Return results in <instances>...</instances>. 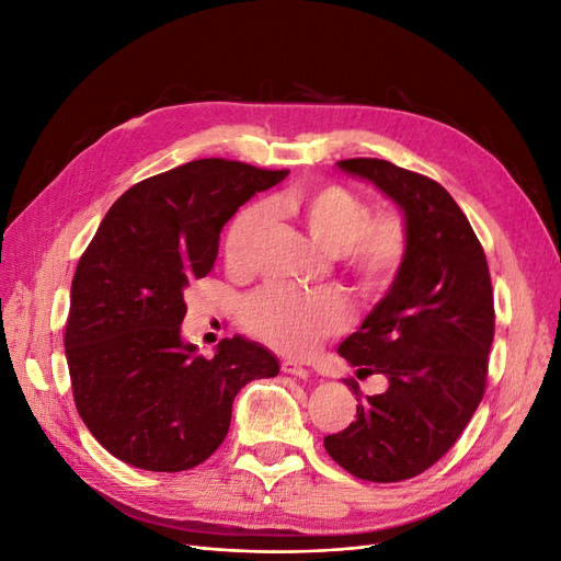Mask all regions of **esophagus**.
Listing matches in <instances>:
<instances>
[{
	"label": "esophagus",
	"instance_id": "34e87169",
	"mask_svg": "<svg viewBox=\"0 0 561 561\" xmlns=\"http://www.w3.org/2000/svg\"><path fill=\"white\" fill-rule=\"evenodd\" d=\"M280 369L285 371V375H293V377H299V379H309V369L301 367V365L295 363V360H283V363H280Z\"/></svg>",
	"mask_w": 561,
	"mask_h": 561
}]
</instances>
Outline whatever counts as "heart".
Returning <instances> with one entry per match:
<instances>
[{
	"label": "heart",
	"instance_id": "1",
	"mask_svg": "<svg viewBox=\"0 0 561 561\" xmlns=\"http://www.w3.org/2000/svg\"><path fill=\"white\" fill-rule=\"evenodd\" d=\"M271 208L295 217L311 239L336 260L363 295L386 290L402 264L407 231L398 215L369 217L367 203L346 186H299L274 198ZM268 225V208L254 203L236 215L227 231L225 254L233 268H250ZM254 334L285 351L304 353L322 336L334 334L348 322L346 301L332 290L299 293L271 285L245 307Z\"/></svg>",
	"mask_w": 561,
	"mask_h": 561
}]
</instances>
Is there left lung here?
<instances>
[{
  "mask_svg": "<svg viewBox=\"0 0 561 561\" xmlns=\"http://www.w3.org/2000/svg\"><path fill=\"white\" fill-rule=\"evenodd\" d=\"M402 213L407 250L383 299L339 344L355 375L388 388L325 437V449L367 482H400L428 470L463 433L484 396L494 342V293L484 250L443 184L381 159L336 161Z\"/></svg>",
  "mask_w": 561,
  "mask_h": 561,
  "instance_id": "1",
  "label": "left lung"
}]
</instances>
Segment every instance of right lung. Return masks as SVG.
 Returning <instances> with one entry per match:
<instances>
[{"label": "right lung", "mask_w": 561, "mask_h": 561, "mask_svg": "<svg viewBox=\"0 0 561 561\" xmlns=\"http://www.w3.org/2000/svg\"><path fill=\"white\" fill-rule=\"evenodd\" d=\"M290 171L198 159L133 184L81 254L65 355L77 412L124 463L190 470L222 445L231 404L278 375L268 348L236 334L215 358L182 339L184 290L210 274L219 231L245 201Z\"/></svg>", "instance_id": "add662e5"}]
</instances>
